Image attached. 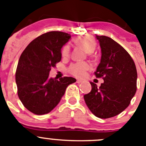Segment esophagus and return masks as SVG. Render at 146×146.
Listing matches in <instances>:
<instances>
[{
	"label": "esophagus",
	"instance_id": "esophagus-1",
	"mask_svg": "<svg viewBox=\"0 0 146 146\" xmlns=\"http://www.w3.org/2000/svg\"><path fill=\"white\" fill-rule=\"evenodd\" d=\"M82 81L80 80H77V83H79L80 84V83H82Z\"/></svg>",
	"mask_w": 146,
	"mask_h": 146
}]
</instances>
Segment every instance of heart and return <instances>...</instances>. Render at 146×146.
Masks as SVG:
<instances>
[{
    "label": "heart",
    "instance_id": "1",
    "mask_svg": "<svg viewBox=\"0 0 146 146\" xmlns=\"http://www.w3.org/2000/svg\"><path fill=\"white\" fill-rule=\"evenodd\" d=\"M75 44L86 51L88 55H91L96 47V41L91 36H82L75 40ZM61 55L63 58H68L70 55V47L66 44L61 50ZM90 68V66L86 62L83 63H74L69 66V71L74 77L82 78L85 77L86 72Z\"/></svg>",
    "mask_w": 146,
    "mask_h": 146
}]
</instances>
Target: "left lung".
<instances>
[{
    "label": "left lung",
    "instance_id": "8db88e82",
    "mask_svg": "<svg viewBox=\"0 0 146 146\" xmlns=\"http://www.w3.org/2000/svg\"><path fill=\"white\" fill-rule=\"evenodd\" d=\"M101 47L100 63L94 74L104 82L97 88L90 82L91 92L84 99L91 113L100 118H109L123 112L129 105L137 91L136 66L122 46L106 36H96Z\"/></svg>",
    "mask_w": 146,
    "mask_h": 146
}]
</instances>
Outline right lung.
Listing matches in <instances>:
<instances>
[{
	"label": "right lung",
	"mask_w": 146,
	"mask_h": 146,
	"mask_svg": "<svg viewBox=\"0 0 146 146\" xmlns=\"http://www.w3.org/2000/svg\"><path fill=\"white\" fill-rule=\"evenodd\" d=\"M71 36L50 31L33 39L20 55L15 80L17 94L26 109L36 115L50 113L57 106L67 86L76 82L72 77L50 78L49 74L61 60V48Z\"/></svg>",
	"instance_id": "add662e5"
}]
</instances>
